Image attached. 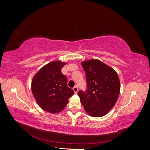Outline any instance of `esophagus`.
Listing matches in <instances>:
<instances>
[{"label": "esophagus", "mask_w": 150, "mask_h": 150, "mask_svg": "<svg viewBox=\"0 0 150 150\" xmlns=\"http://www.w3.org/2000/svg\"><path fill=\"white\" fill-rule=\"evenodd\" d=\"M78 87L77 86H75L73 88V90H74V91L75 92V93H78Z\"/></svg>", "instance_id": "obj_1"}]
</instances>
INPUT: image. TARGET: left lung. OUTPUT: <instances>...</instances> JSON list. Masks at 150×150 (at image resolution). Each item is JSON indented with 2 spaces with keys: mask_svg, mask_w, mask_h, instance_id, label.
<instances>
[{
  "mask_svg": "<svg viewBox=\"0 0 150 150\" xmlns=\"http://www.w3.org/2000/svg\"><path fill=\"white\" fill-rule=\"evenodd\" d=\"M86 72L87 89L79 91L78 96L85 111L93 117L106 115L114 107L120 92L116 72L98 59L82 62Z\"/></svg>",
  "mask_w": 150,
  "mask_h": 150,
  "instance_id": "1",
  "label": "left lung"
}]
</instances>
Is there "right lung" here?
<instances>
[{
    "mask_svg": "<svg viewBox=\"0 0 150 150\" xmlns=\"http://www.w3.org/2000/svg\"><path fill=\"white\" fill-rule=\"evenodd\" d=\"M66 64L52 61L40 69L33 78L31 89L39 106L44 111L57 113L62 111L74 92L67 84L61 69Z\"/></svg>",
    "mask_w": 150,
    "mask_h": 150,
    "instance_id": "add662e5",
    "label": "right lung"
}]
</instances>
